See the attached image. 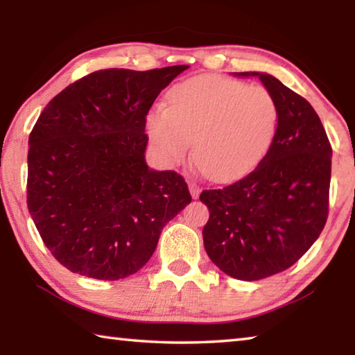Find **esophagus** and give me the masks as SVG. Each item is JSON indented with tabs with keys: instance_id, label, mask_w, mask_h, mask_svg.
Here are the masks:
<instances>
[{
	"instance_id": "34e87169",
	"label": "esophagus",
	"mask_w": 355,
	"mask_h": 355,
	"mask_svg": "<svg viewBox=\"0 0 355 355\" xmlns=\"http://www.w3.org/2000/svg\"><path fill=\"white\" fill-rule=\"evenodd\" d=\"M189 191H191L192 199H197V197H199V194H200V188L194 182H189Z\"/></svg>"
}]
</instances>
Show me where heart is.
<instances>
[{
    "mask_svg": "<svg viewBox=\"0 0 355 355\" xmlns=\"http://www.w3.org/2000/svg\"><path fill=\"white\" fill-rule=\"evenodd\" d=\"M169 106L156 105L147 114L150 141L169 166L189 153L213 180H232L260 163L274 141L279 107L263 86L225 76H196L171 91Z\"/></svg>",
    "mask_w": 355,
    "mask_h": 355,
    "instance_id": "b5f03b06",
    "label": "heart"
}]
</instances>
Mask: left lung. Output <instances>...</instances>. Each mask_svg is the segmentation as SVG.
<instances>
[{"label": "left lung", "instance_id": "obj_1", "mask_svg": "<svg viewBox=\"0 0 355 355\" xmlns=\"http://www.w3.org/2000/svg\"><path fill=\"white\" fill-rule=\"evenodd\" d=\"M274 95L279 123L268 153L254 171L200 200L209 211L203 245L222 272L260 280L293 266L326 225L332 147L316 111L277 78L258 71Z\"/></svg>", "mask_w": 355, "mask_h": 355}]
</instances>
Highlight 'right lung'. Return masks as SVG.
<instances>
[{"instance_id":"obj_1","label":"right lung","mask_w":355,"mask_h":355,"mask_svg":"<svg viewBox=\"0 0 355 355\" xmlns=\"http://www.w3.org/2000/svg\"><path fill=\"white\" fill-rule=\"evenodd\" d=\"M186 69L97 70L42 111L28 142L26 202L69 271L98 280L137 272L191 202L182 175L148 169L144 156L148 110Z\"/></svg>"}]
</instances>
